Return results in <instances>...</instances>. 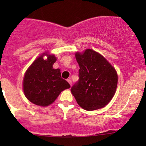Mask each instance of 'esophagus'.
Returning a JSON list of instances; mask_svg holds the SVG:
<instances>
[{
	"label": "esophagus",
	"instance_id": "esophagus-1",
	"mask_svg": "<svg viewBox=\"0 0 146 146\" xmlns=\"http://www.w3.org/2000/svg\"><path fill=\"white\" fill-rule=\"evenodd\" d=\"M67 82H68V83H69V84L71 85H71H72V82H71V79H68V80H67Z\"/></svg>",
	"mask_w": 146,
	"mask_h": 146
}]
</instances>
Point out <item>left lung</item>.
I'll return each instance as SVG.
<instances>
[{"label": "left lung", "instance_id": "1", "mask_svg": "<svg viewBox=\"0 0 146 146\" xmlns=\"http://www.w3.org/2000/svg\"><path fill=\"white\" fill-rule=\"evenodd\" d=\"M79 80L71 91L83 109L98 110L108 104L117 89V73L115 68L101 54L88 48L77 52Z\"/></svg>", "mask_w": 146, "mask_h": 146}]
</instances>
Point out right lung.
<instances>
[{"label": "right lung", "mask_w": 146, "mask_h": 146, "mask_svg": "<svg viewBox=\"0 0 146 146\" xmlns=\"http://www.w3.org/2000/svg\"><path fill=\"white\" fill-rule=\"evenodd\" d=\"M45 54L48 59L44 60ZM54 55L44 53L38 57L27 70L23 79L25 97L34 104L47 106L53 103L62 91L71 86L62 78L59 68L54 69Z\"/></svg>", "instance_id": "add662e5"}]
</instances>
